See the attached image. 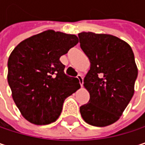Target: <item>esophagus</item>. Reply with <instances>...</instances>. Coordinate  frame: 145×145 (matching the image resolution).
<instances>
[{
    "instance_id": "esophagus-1",
    "label": "esophagus",
    "mask_w": 145,
    "mask_h": 145,
    "mask_svg": "<svg viewBox=\"0 0 145 145\" xmlns=\"http://www.w3.org/2000/svg\"><path fill=\"white\" fill-rule=\"evenodd\" d=\"M77 79L79 80L80 86H83V84H84V80H83V77H82V75H81V74H78V75H77Z\"/></svg>"
}]
</instances>
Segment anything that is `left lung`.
Instances as JSON below:
<instances>
[{
  "label": "left lung",
  "instance_id": "obj_1",
  "mask_svg": "<svg viewBox=\"0 0 145 145\" xmlns=\"http://www.w3.org/2000/svg\"><path fill=\"white\" fill-rule=\"evenodd\" d=\"M80 48L90 61L84 79L89 102L80 107L89 125L104 127L121 116L135 92L138 76L133 50L120 38L107 34L81 32Z\"/></svg>",
  "mask_w": 145,
  "mask_h": 145
}]
</instances>
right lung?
Returning a JSON list of instances; mask_svg holds the SVG:
<instances>
[{
    "label": "right lung",
    "mask_w": 145,
    "mask_h": 145,
    "mask_svg": "<svg viewBox=\"0 0 145 145\" xmlns=\"http://www.w3.org/2000/svg\"><path fill=\"white\" fill-rule=\"evenodd\" d=\"M79 42L74 35L46 31L21 41L8 59L7 80L23 117L35 125L55 122L74 93L77 78L65 74L59 58Z\"/></svg>",
    "instance_id": "obj_1"
}]
</instances>
